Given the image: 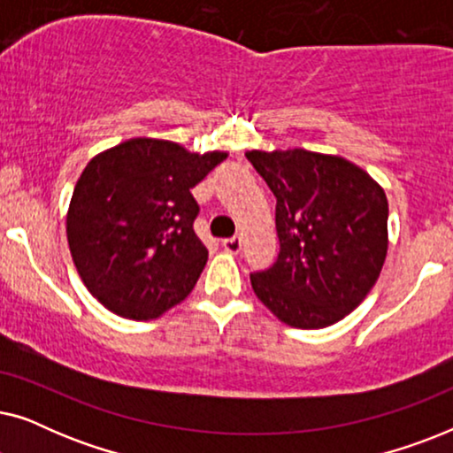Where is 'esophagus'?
I'll use <instances>...</instances> for the list:
<instances>
[{"mask_svg":"<svg viewBox=\"0 0 453 453\" xmlns=\"http://www.w3.org/2000/svg\"><path fill=\"white\" fill-rule=\"evenodd\" d=\"M222 247H225L226 253H239L241 251V237H228L222 241Z\"/></svg>","mask_w":453,"mask_h":453,"instance_id":"34e87169","label":"esophagus"}]
</instances>
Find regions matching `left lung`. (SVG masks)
I'll return each mask as SVG.
<instances>
[{
  "mask_svg": "<svg viewBox=\"0 0 453 453\" xmlns=\"http://www.w3.org/2000/svg\"><path fill=\"white\" fill-rule=\"evenodd\" d=\"M276 197L280 253L253 272L257 299L303 330L336 324L380 278L388 253V197L342 157L295 150L245 154Z\"/></svg>",
  "mask_w": 453,
  "mask_h": 453,
  "instance_id": "8db88e82",
  "label": "left lung"
}]
</instances>
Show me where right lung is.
I'll return each instance as SVG.
<instances>
[{"instance_id":"right-lung-1","label":"right lung","mask_w":453,"mask_h":453,"mask_svg":"<svg viewBox=\"0 0 453 453\" xmlns=\"http://www.w3.org/2000/svg\"><path fill=\"white\" fill-rule=\"evenodd\" d=\"M225 158L134 138L86 165L67 210V243L86 288L109 311L154 319L191 293L208 259L191 188Z\"/></svg>"}]
</instances>
